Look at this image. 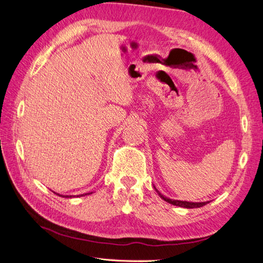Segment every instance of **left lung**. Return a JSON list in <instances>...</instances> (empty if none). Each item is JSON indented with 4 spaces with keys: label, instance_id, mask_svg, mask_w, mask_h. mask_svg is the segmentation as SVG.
<instances>
[{
    "label": "left lung",
    "instance_id": "8db88e82",
    "mask_svg": "<svg viewBox=\"0 0 263 263\" xmlns=\"http://www.w3.org/2000/svg\"><path fill=\"white\" fill-rule=\"evenodd\" d=\"M154 189H156V186H154ZM156 191L158 192V194L160 196L161 199H163L164 201H166L167 203L173 204V205H177V206H181V208H186V209H193V208H200V206H203L206 203H209L210 201H206V202H189V201H181V200H172L164 197L163 194H161L157 189Z\"/></svg>",
    "mask_w": 263,
    "mask_h": 263
}]
</instances>
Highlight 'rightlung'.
Instances as JSON below:
<instances>
[{"label":"right lung","mask_w":263,"mask_h":263,"mask_svg":"<svg viewBox=\"0 0 263 263\" xmlns=\"http://www.w3.org/2000/svg\"><path fill=\"white\" fill-rule=\"evenodd\" d=\"M54 192V191H53ZM55 193V192H54ZM92 192H89V193H84V194H79V196H74V197H83V196H89V194H91ZM55 194H58L59 197H62V198H74L73 196H63V194H59V193H55Z\"/></svg>","instance_id":"1"}]
</instances>
